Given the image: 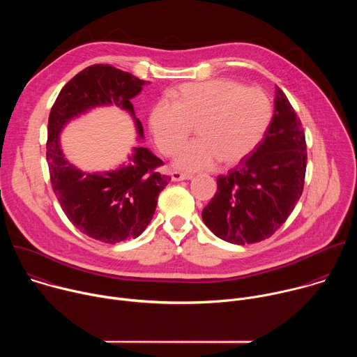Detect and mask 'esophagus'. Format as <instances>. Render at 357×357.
Wrapping results in <instances>:
<instances>
[{"label": "esophagus", "mask_w": 357, "mask_h": 357, "mask_svg": "<svg viewBox=\"0 0 357 357\" xmlns=\"http://www.w3.org/2000/svg\"><path fill=\"white\" fill-rule=\"evenodd\" d=\"M171 178L174 182H179V181H186V179H190L192 175L189 174H183V172H179V171H172L171 172Z\"/></svg>", "instance_id": "obj_1"}]
</instances>
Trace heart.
<instances>
[{
	"instance_id": "obj_1",
	"label": "heart",
	"mask_w": 357,
	"mask_h": 357,
	"mask_svg": "<svg viewBox=\"0 0 357 357\" xmlns=\"http://www.w3.org/2000/svg\"><path fill=\"white\" fill-rule=\"evenodd\" d=\"M152 107L149 127L158 148L171 155L195 126L196 139L182 145L175 165L186 171L212 168L219 160L241 161L264 138L273 105L260 87H244L231 79L183 83Z\"/></svg>"
}]
</instances>
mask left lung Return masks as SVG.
Listing matches in <instances>:
<instances>
[{"instance_id":"left-lung-1","label":"left lung","mask_w":357,"mask_h":357,"mask_svg":"<svg viewBox=\"0 0 357 357\" xmlns=\"http://www.w3.org/2000/svg\"><path fill=\"white\" fill-rule=\"evenodd\" d=\"M275 90L274 116L263 141L227 175H219L218 192L202 212L205 225L233 244L273 236L303 190L305 132L285 93L278 86Z\"/></svg>"}]
</instances>
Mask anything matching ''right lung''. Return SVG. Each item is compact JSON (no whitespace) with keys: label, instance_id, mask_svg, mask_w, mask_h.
<instances>
[{"label":"right lung","instance_id":"add662e5","mask_svg":"<svg viewBox=\"0 0 357 357\" xmlns=\"http://www.w3.org/2000/svg\"><path fill=\"white\" fill-rule=\"evenodd\" d=\"M144 84L112 65H91L65 84L49 114L46 161L52 189L76 229L109 244L135 238L145 230L171 176L158 171L164 162L144 146L134 148L130 164L119 169L82 172L63 158L59 132L69 120L93 107L116 105L134 117L142 137V124L130 100Z\"/></svg>","mask_w":357,"mask_h":357}]
</instances>
